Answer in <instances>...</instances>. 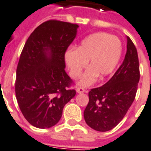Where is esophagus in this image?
Returning a JSON list of instances; mask_svg holds the SVG:
<instances>
[{"label":"esophagus","instance_id":"1","mask_svg":"<svg viewBox=\"0 0 151 151\" xmlns=\"http://www.w3.org/2000/svg\"><path fill=\"white\" fill-rule=\"evenodd\" d=\"M76 92L78 93H83V92H86L87 91L84 88H77Z\"/></svg>","mask_w":151,"mask_h":151}]
</instances>
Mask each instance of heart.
<instances>
[{
	"label": "heart",
	"mask_w": 151,
	"mask_h": 151,
	"mask_svg": "<svg viewBox=\"0 0 151 151\" xmlns=\"http://www.w3.org/2000/svg\"><path fill=\"white\" fill-rule=\"evenodd\" d=\"M122 42L119 38L105 32L88 35L80 42L77 49H69L64 55L66 65L72 79H78L89 61V67L78 84L92 85L100 76L110 75L119 63L122 55Z\"/></svg>",
	"instance_id": "b5f03b06"
}]
</instances>
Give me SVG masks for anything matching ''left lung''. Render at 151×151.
Listing matches in <instances>:
<instances>
[{
	"mask_svg": "<svg viewBox=\"0 0 151 151\" xmlns=\"http://www.w3.org/2000/svg\"><path fill=\"white\" fill-rule=\"evenodd\" d=\"M127 38V51L122 64L103 86L92 89L83 112L87 125L96 131L105 132L119 123L134 102L140 79L137 49Z\"/></svg>",
	"mask_w": 151,
	"mask_h": 151,
	"instance_id": "left-lung-1",
	"label": "left lung"
}]
</instances>
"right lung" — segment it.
I'll return each instance as SVG.
<instances>
[{
  "mask_svg": "<svg viewBox=\"0 0 151 151\" xmlns=\"http://www.w3.org/2000/svg\"><path fill=\"white\" fill-rule=\"evenodd\" d=\"M78 28L76 24L47 21L33 31L23 47L15 92L23 116L35 127L56 125L65 104L76 96L65 71L64 55Z\"/></svg>",
  "mask_w": 151,
  "mask_h": 151,
  "instance_id": "right-lung-1",
  "label": "right lung"
}]
</instances>
